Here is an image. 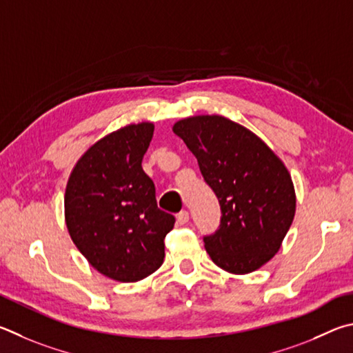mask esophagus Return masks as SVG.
Here are the masks:
<instances>
[{
    "label": "esophagus",
    "instance_id": "1",
    "mask_svg": "<svg viewBox=\"0 0 353 353\" xmlns=\"http://www.w3.org/2000/svg\"><path fill=\"white\" fill-rule=\"evenodd\" d=\"M189 221V212L188 211H181V212H178L176 214V223L178 225H186Z\"/></svg>",
    "mask_w": 353,
    "mask_h": 353
}]
</instances>
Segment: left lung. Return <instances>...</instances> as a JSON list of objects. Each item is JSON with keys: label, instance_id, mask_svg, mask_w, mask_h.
Segmentation results:
<instances>
[{"label": "left lung", "instance_id": "left-lung-1", "mask_svg": "<svg viewBox=\"0 0 353 353\" xmlns=\"http://www.w3.org/2000/svg\"><path fill=\"white\" fill-rule=\"evenodd\" d=\"M173 133L195 154L220 203L219 230L203 237L212 262L232 274L261 268L279 251L294 219L287 167L259 136L223 116L188 117Z\"/></svg>", "mask_w": 353, "mask_h": 353}]
</instances>
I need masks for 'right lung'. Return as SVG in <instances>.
<instances>
[{
	"label": "right lung",
	"mask_w": 353,
	"mask_h": 353,
	"mask_svg": "<svg viewBox=\"0 0 353 353\" xmlns=\"http://www.w3.org/2000/svg\"><path fill=\"white\" fill-rule=\"evenodd\" d=\"M153 123L127 125L97 141L77 161L65 192V220L74 245L99 273L136 282L164 261L175 225L161 211L154 184L142 170Z\"/></svg>",
	"instance_id": "add662e5"
}]
</instances>
